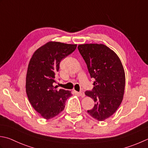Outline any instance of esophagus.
I'll list each match as a JSON object with an SVG mask.
<instances>
[{
	"label": "esophagus",
	"instance_id": "obj_1",
	"mask_svg": "<svg viewBox=\"0 0 148 148\" xmlns=\"http://www.w3.org/2000/svg\"><path fill=\"white\" fill-rule=\"evenodd\" d=\"M79 94L81 97H85V93H84V92H83V91H80L79 92Z\"/></svg>",
	"mask_w": 148,
	"mask_h": 148
}]
</instances>
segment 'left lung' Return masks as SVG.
<instances>
[{
  "instance_id": "obj_1",
  "label": "left lung",
  "mask_w": 148,
  "mask_h": 148,
  "mask_svg": "<svg viewBox=\"0 0 148 148\" xmlns=\"http://www.w3.org/2000/svg\"><path fill=\"white\" fill-rule=\"evenodd\" d=\"M77 49L91 78L95 79L93 89L85 92L95 103L87 112L103 121L116 112L123 101L125 88L123 66L117 54L104 44L86 43L79 45Z\"/></svg>"
}]
</instances>
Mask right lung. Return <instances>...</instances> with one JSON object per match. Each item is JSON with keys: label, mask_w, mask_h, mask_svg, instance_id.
<instances>
[{"label": "right lung", "mask_w": 148, "mask_h": 148, "mask_svg": "<svg viewBox=\"0 0 148 148\" xmlns=\"http://www.w3.org/2000/svg\"><path fill=\"white\" fill-rule=\"evenodd\" d=\"M76 44L49 42L38 48L32 56L26 75L25 90L35 110L45 119L53 118L65 108L71 91L56 89V74L62 59L76 49Z\"/></svg>", "instance_id": "right-lung-1"}]
</instances>
